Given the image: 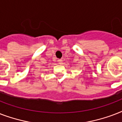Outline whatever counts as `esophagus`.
Listing matches in <instances>:
<instances>
[{"instance_id": "1", "label": "esophagus", "mask_w": 122, "mask_h": 122, "mask_svg": "<svg viewBox=\"0 0 122 122\" xmlns=\"http://www.w3.org/2000/svg\"><path fill=\"white\" fill-rule=\"evenodd\" d=\"M58 62H59V64H62V63H63V60H62V59H58Z\"/></svg>"}]
</instances>
